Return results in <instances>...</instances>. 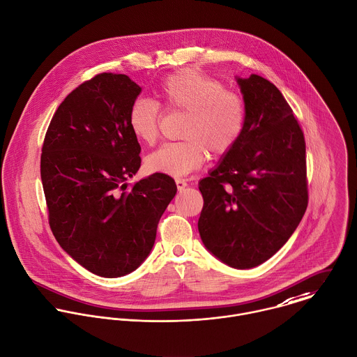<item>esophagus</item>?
Wrapping results in <instances>:
<instances>
[{"label":"esophagus","mask_w":357,"mask_h":357,"mask_svg":"<svg viewBox=\"0 0 357 357\" xmlns=\"http://www.w3.org/2000/svg\"><path fill=\"white\" fill-rule=\"evenodd\" d=\"M176 185H177V190H178V191H183L188 184H187V181L183 180V178H176Z\"/></svg>","instance_id":"obj_1"}]
</instances>
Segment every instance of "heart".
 <instances>
[{"mask_svg": "<svg viewBox=\"0 0 357 357\" xmlns=\"http://www.w3.org/2000/svg\"><path fill=\"white\" fill-rule=\"evenodd\" d=\"M162 107L185 112L178 142L163 144L148 155V170L180 177L198 169L209 151L227 153L242 135L246 108L242 96L199 70L184 69L167 76L159 86ZM162 108L149 98L135 100L127 115L132 135L153 145L160 134Z\"/></svg>", "mask_w": 357, "mask_h": 357, "instance_id": "heart-1", "label": "heart"}]
</instances>
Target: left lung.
<instances>
[{
	"label": "left lung",
	"instance_id": "left-lung-1",
	"mask_svg": "<svg viewBox=\"0 0 357 357\" xmlns=\"http://www.w3.org/2000/svg\"><path fill=\"white\" fill-rule=\"evenodd\" d=\"M246 120L237 144L199 181L202 242L234 268L270 259L309 201L303 131L281 91L257 75L237 79Z\"/></svg>",
	"mask_w": 357,
	"mask_h": 357
}]
</instances>
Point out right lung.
<instances>
[{"label": "right lung", "instance_id": "obj_1", "mask_svg": "<svg viewBox=\"0 0 357 357\" xmlns=\"http://www.w3.org/2000/svg\"><path fill=\"white\" fill-rule=\"evenodd\" d=\"M139 93V86L118 73L82 83L55 111L41 148L54 237L79 264L108 278L126 275L145 260L177 192L163 173L127 184L141 166V146L127 123Z\"/></svg>", "mask_w": 357, "mask_h": 357}]
</instances>
